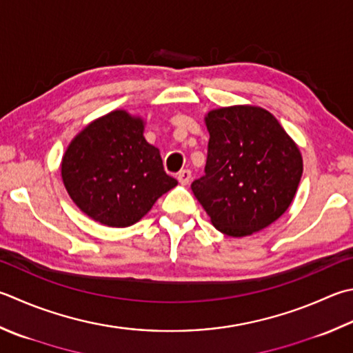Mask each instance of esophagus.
Instances as JSON below:
<instances>
[{
    "instance_id": "1",
    "label": "esophagus",
    "mask_w": 353,
    "mask_h": 353,
    "mask_svg": "<svg viewBox=\"0 0 353 353\" xmlns=\"http://www.w3.org/2000/svg\"><path fill=\"white\" fill-rule=\"evenodd\" d=\"M176 178H178V181L181 183L183 185H188L189 181H190V178H192V172L189 169H184V170L179 172Z\"/></svg>"
}]
</instances>
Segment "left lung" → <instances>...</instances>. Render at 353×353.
I'll return each instance as SVG.
<instances>
[{"mask_svg":"<svg viewBox=\"0 0 353 353\" xmlns=\"http://www.w3.org/2000/svg\"><path fill=\"white\" fill-rule=\"evenodd\" d=\"M204 175L192 192L223 234L248 236L276 221L294 201L303 158L278 119L256 105H230L205 115Z\"/></svg>","mask_w":353,"mask_h":353,"instance_id":"1","label":"left lung"}]
</instances>
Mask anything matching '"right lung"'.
I'll list each match as a JSON object with an SVG mask.
<instances>
[{"instance_id":"right-lung-1","label":"right lung","mask_w":353,"mask_h":353,"mask_svg":"<svg viewBox=\"0 0 353 353\" xmlns=\"http://www.w3.org/2000/svg\"><path fill=\"white\" fill-rule=\"evenodd\" d=\"M143 132L141 118L114 110L85 125L63 157L61 176L72 201L109 228L135 224L178 184Z\"/></svg>"}]
</instances>
